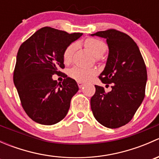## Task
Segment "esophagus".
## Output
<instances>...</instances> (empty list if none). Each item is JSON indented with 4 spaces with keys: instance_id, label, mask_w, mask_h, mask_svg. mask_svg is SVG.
<instances>
[{
    "instance_id": "1",
    "label": "esophagus",
    "mask_w": 159,
    "mask_h": 159,
    "mask_svg": "<svg viewBox=\"0 0 159 159\" xmlns=\"http://www.w3.org/2000/svg\"><path fill=\"white\" fill-rule=\"evenodd\" d=\"M78 87L81 89V88L83 87V85H84V84H83L82 82H81V81H78Z\"/></svg>"
}]
</instances>
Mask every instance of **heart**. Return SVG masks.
Instances as JSON below:
<instances>
[{
    "label": "heart",
    "mask_w": 159,
    "mask_h": 159,
    "mask_svg": "<svg viewBox=\"0 0 159 159\" xmlns=\"http://www.w3.org/2000/svg\"><path fill=\"white\" fill-rule=\"evenodd\" d=\"M84 46L94 54L95 57H100L107 49V45L103 41L97 38H87L84 41ZM76 49V44L72 43L66 48L63 53V61L65 65H68L71 61L72 56ZM96 70L93 68H84L81 67L75 66L70 68L69 75L70 78L78 81H87L91 77L94 76Z\"/></svg>",
    "instance_id": "1"
}]
</instances>
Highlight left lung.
<instances>
[{
  "label": "left lung",
  "instance_id": "8db88e82",
  "mask_svg": "<svg viewBox=\"0 0 159 159\" xmlns=\"http://www.w3.org/2000/svg\"><path fill=\"white\" fill-rule=\"evenodd\" d=\"M91 35L106 39L109 53L99 78L104 84L112 83L108 93L103 87L94 85L91 111L102 125L118 129L132 119L145 98L146 66L138 45L126 34L109 29Z\"/></svg>",
  "mask_w": 159,
  "mask_h": 159
}]
</instances>
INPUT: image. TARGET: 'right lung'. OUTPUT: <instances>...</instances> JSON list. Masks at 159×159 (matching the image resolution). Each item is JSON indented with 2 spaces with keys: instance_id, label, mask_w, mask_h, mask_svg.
<instances>
[{
  "instance_id": "add662e5",
  "label": "right lung",
  "mask_w": 159,
  "mask_h": 159,
  "mask_svg": "<svg viewBox=\"0 0 159 159\" xmlns=\"http://www.w3.org/2000/svg\"><path fill=\"white\" fill-rule=\"evenodd\" d=\"M81 35L44 27L20 46L14 83L24 110L35 122L51 125L68 114L78 84L69 77L57 83L52 75L62 74L59 70L65 68L64 51Z\"/></svg>"
}]
</instances>
